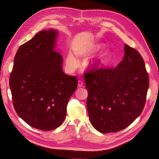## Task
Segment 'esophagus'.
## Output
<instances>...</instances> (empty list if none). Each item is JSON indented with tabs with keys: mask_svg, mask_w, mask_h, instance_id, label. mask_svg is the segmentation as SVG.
Instances as JSON below:
<instances>
[{
	"mask_svg": "<svg viewBox=\"0 0 159 159\" xmlns=\"http://www.w3.org/2000/svg\"><path fill=\"white\" fill-rule=\"evenodd\" d=\"M77 86L79 88L82 87L84 86V82L82 80H78V83H77Z\"/></svg>",
	"mask_w": 159,
	"mask_h": 159,
	"instance_id": "1",
	"label": "esophagus"
}]
</instances>
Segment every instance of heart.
I'll return each instance as SVG.
<instances>
[{"instance_id": "obj_1", "label": "heart", "mask_w": 159, "mask_h": 159, "mask_svg": "<svg viewBox=\"0 0 159 159\" xmlns=\"http://www.w3.org/2000/svg\"><path fill=\"white\" fill-rule=\"evenodd\" d=\"M101 47L100 45H97L94 47L92 48H83L77 50L75 52V55L77 57H86L90 55L94 50H97ZM109 58V52L107 50H104L102 52H100L99 55L96 57L94 59H93L90 63H89V67L92 69H99L103 67L105 65ZM66 64L70 69H75L77 66V61L71 54H69L66 59Z\"/></svg>"}]
</instances>
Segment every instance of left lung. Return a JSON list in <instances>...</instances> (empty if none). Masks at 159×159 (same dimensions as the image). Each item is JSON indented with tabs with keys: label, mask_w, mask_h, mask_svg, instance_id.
I'll return each instance as SVG.
<instances>
[{
	"label": "left lung",
	"mask_w": 159,
	"mask_h": 159,
	"mask_svg": "<svg viewBox=\"0 0 159 159\" xmlns=\"http://www.w3.org/2000/svg\"><path fill=\"white\" fill-rule=\"evenodd\" d=\"M84 75L89 118L96 130L117 132L142 113L149 77L137 50L125 44L124 57L115 68H90Z\"/></svg>",
	"instance_id": "1"
}]
</instances>
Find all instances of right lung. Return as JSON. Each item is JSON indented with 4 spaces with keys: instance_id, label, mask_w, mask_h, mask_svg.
Listing matches in <instances>:
<instances>
[{
    "instance_id": "right-lung-1",
    "label": "right lung",
    "mask_w": 159,
    "mask_h": 159,
    "mask_svg": "<svg viewBox=\"0 0 159 159\" xmlns=\"http://www.w3.org/2000/svg\"><path fill=\"white\" fill-rule=\"evenodd\" d=\"M57 36L55 30H43L20 46L9 78L16 113L28 125L43 131L61 125L77 87V77L65 74L63 57L54 50Z\"/></svg>"
}]
</instances>
